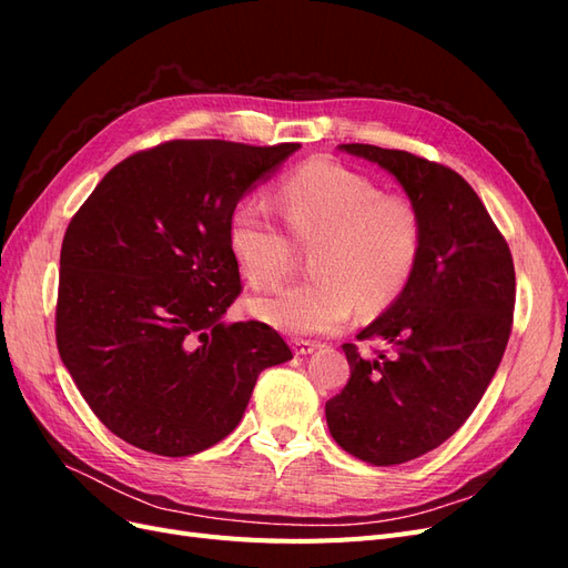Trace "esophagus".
Here are the masks:
<instances>
[{
	"instance_id": "1",
	"label": "esophagus",
	"mask_w": 568,
	"mask_h": 568,
	"mask_svg": "<svg viewBox=\"0 0 568 568\" xmlns=\"http://www.w3.org/2000/svg\"><path fill=\"white\" fill-rule=\"evenodd\" d=\"M291 348H294L296 355H311V353L317 348V343L303 341V338H294V341H291Z\"/></svg>"
}]
</instances>
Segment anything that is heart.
<instances>
[{
	"instance_id": "b5f03b06",
	"label": "heart",
	"mask_w": 568,
	"mask_h": 568,
	"mask_svg": "<svg viewBox=\"0 0 568 568\" xmlns=\"http://www.w3.org/2000/svg\"><path fill=\"white\" fill-rule=\"evenodd\" d=\"M280 209L291 236L315 246V280L288 284L251 311L291 336L341 329L355 305L384 307L400 294L422 246V222L407 199L382 194L365 175L334 161H313L280 186ZM227 244L244 277L267 288L294 265V242L261 201L242 199L227 222Z\"/></svg>"
}]
</instances>
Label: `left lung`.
<instances>
[{"instance_id": "obj_1", "label": "left lung", "mask_w": 568, "mask_h": 568, "mask_svg": "<svg viewBox=\"0 0 568 568\" xmlns=\"http://www.w3.org/2000/svg\"><path fill=\"white\" fill-rule=\"evenodd\" d=\"M338 149L398 180L422 222L407 284L357 334L390 353L363 357L343 343L351 379L324 405L343 450L390 467L438 448L484 398L509 341L517 280L505 236L455 170L398 149Z\"/></svg>"}]
</instances>
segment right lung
I'll list each match as a JSON object with an SVG mask.
<instances>
[{
    "instance_id": "right-lung-1",
    "label": "right lung",
    "mask_w": 568,
    "mask_h": 568,
    "mask_svg": "<svg viewBox=\"0 0 568 568\" xmlns=\"http://www.w3.org/2000/svg\"><path fill=\"white\" fill-rule=\"evenodd\" d=\"M301 144L175 140L118 163L61 246L57 346L82 398L134 448L189 457L242 422L257 374L291 359L263 322H222L242 291L234 205Z\"/></svg>"
}]
</instances>
